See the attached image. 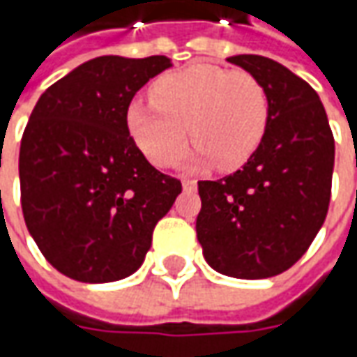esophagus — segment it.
I'll return each instance as SVG.
<instances>
[{"instance_id":"esophagus-1","label":"esophagus","mask_w":357,"mask_h":357,"mask_svg":"<svg viewBox=\"0 0 357 357\" xmlns=\"http://www.w3.org/2000/svg\"><path fill=\"white\" fill-rule=\"evenodd\" d=\"M183 188L185 190H195L197 188V181L195 178H183Z\"/></svg>"}]
</instances>
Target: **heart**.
Returning a JSON list of instances; mask_svg holds the SVG:
<instances>
[{
  "label": "heart",
  "instance_id": "b5f03b06",
  "mask_svg": "<svg viewBox=\"0 0 357 357\" xmlns=\"http://www.w3.org/2000/svg\"><path fill=\"white\" fill-rule=\"evenodd\" d=\"M149 97L151 103L130 101L125 119L135 144L157 167L176 160L190 132L197 146L188 165L216 160L232 171L252 157L266 132L268 93L242 69L190 63L155 79Z\"/></svg>",
  "mask_w": 357,
  "mask_h": 357
}]
</instances>
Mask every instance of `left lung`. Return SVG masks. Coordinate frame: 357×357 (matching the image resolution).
I'll return each mask as SVG.
<instances>
[{"label": "left lung", "instance_id": "obj_1", "mask_svg": "<svg viewBox=\"0 0 357 357\" xmlns=\"http://www.w3.org/2000/svg\"><path fill=\"white\" fill-rule=\"evenodd\" d=\"M268 93L264 139L240 171L200 181L197 238L220 274L258 280L302 258L322 228L334 172V135L318 93L278 61L228 57Z\"/></svg>", "mask_w": 357, "mask_h": 357}]
</instances>
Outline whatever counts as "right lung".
<instances>
[{
  "label": "right lung",
  "instance_id": "obj_1",
  "mask_svg": "<svg viewBox=\"0 0 357 357\" xmlns=\"http://www.w3.org/2000/svg\"><path fill=\"white\" fill-rule=\"evenodd\" d=\"M172 63L103 55L53 83L20 149L21 208L49 264L103 284L143 264L157 222L183 185L157 171L127 129L135 93Z\"/></svg>",
  "mask_w": 357,
  "mask_h": 357
}]
</instances>
